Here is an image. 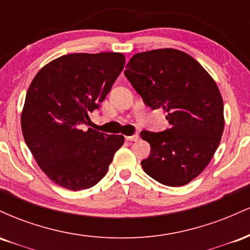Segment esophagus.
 Returning a JSON list of instances; mask_svg holds the SVG:
<instances>
[{
	"label": "esophagus",
	"instance_id": "34e87169",
	"mask_svg": "<svg viewBox=\"0 0 250 250\" xmlns=\"http://www.w3.org/2000/svg\"><path fill=\"white\" fill-rule=\"evenodd\" d=\"M125 140L130 142H135L139 140V135H131V136H125Z\"/></svg>",
	"mask_w": 250,
	"mask_h": 250
}]
</instances>
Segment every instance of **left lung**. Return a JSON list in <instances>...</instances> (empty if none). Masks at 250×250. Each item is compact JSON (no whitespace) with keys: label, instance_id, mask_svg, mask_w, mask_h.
Listing matches in <instances>:
<instances>
[{"label":"left lung","instance_id":"left-lung-1","mask_svg":"<svg viewBox=\"0 0 250 250\" xmlns=\"http://www.w3.org/2000/svg\"><path fill=\"white\" fill-rule=\"evenodd\" d=\"M125 75L148 107L167 113L170 125L160 133L140 134L150 145L143 170L169 187L187 185L205 170L222 136L223 101L216 83L196 60L171 48L135 54Z\"/></svg>","mask_w":250,"mask_h":250}]
</instances>
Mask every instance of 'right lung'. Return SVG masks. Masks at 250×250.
<instances>
[{
  "label": "right lung",
  "mask_w": 250,
  "mask_h": 250,
  "mask_svg": "<svg viewBox=\"0 0 250 250\" xmlns=\"http://www.w3.org/2000/svg\"><path fill=\"white\" fill-rule=\"evenodd\" d=\"M121 53L69 54L42 68L25 96L21 115L24 141L43 173L69 190L95 186L125 142L83 127L125 67Z\"/></svg>",
  "instance_id": "right-lung-1"
}]
</instances>
